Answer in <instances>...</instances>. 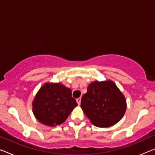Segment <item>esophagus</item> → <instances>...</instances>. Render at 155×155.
<instances>
[{"label": "esophagus", "mask_w": 155, "mask_h": 155, "mask_svg": "<svg viewBox=\"0 0 155 155\" xmlns=\"http://www.w3.org/2000/svg\"><path fill=\"white\" fill-rule=\"evenodd\" d=\"M76 101H77L78 105H80V102H81V97H79V98H78L77 100H76Z\"/></svg>", "instance_id": "1"}]
</instances>
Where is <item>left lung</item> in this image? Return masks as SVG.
<instances>
[{
    "label": "left lung",
    "instance_id": "obj_1",
    "mask_svg": "<svg viewBox=\"0 0 155 155\" xmlns=\"http://www.w3.org/2000/svg\"><path fill=\"white\" fill-rule=\"evenodd\" d=\"M81 108L93 125L111 127L123 118L127 109L124 95L113 81H94L82 96Z\"/></svg>",
    "mask_w": 155,
    "mask_h": 155
}]
</instances>
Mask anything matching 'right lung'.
I'll return each mask as SVG.
<instances>
[{
    "label": "right lung",
    "mask_w": 155,
    "mask_h": 155,
    "mask_svg": "<svg viewBox=\"0 0 155 155\" xmlns=\"http://www.w3.org/2000/svg\"><path fill=\"white\" fill-rule=\"evenodd\" d=\"M77 106L69 88L59 82H46L33 100L32 111L40 123L53 127L63 123Z\"/></svg>",
    "instance_id": "1"
}]
</instances>
